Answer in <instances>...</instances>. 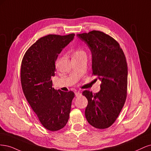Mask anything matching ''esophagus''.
I'll list each match as a JSON object with an SVG mask.
<instances>
[{
  "label": "esophagus",
  "mask_w": 151,
  "mask_h": 151,
  "mask_svg": "<svg viewBox=\"0 0 151 151\" xmlns=\"http://www.w3.org/2000/svg\"><path fill=\"white\" fill-rule=\"evenodd\" d=\"M81 95V93H80V91H77L75 93V96H80Z\"/></svg>",
  "instance_id": "esophagus-1"
}]
</instances>
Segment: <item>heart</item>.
<instances>
[{
    "label": "heart",
    "instance_id": "obj_1",
    "mask_svg": "<svg viewBox=\"0 0 151 151\" xmlns=\"http://www.w3.org/2000/svg\"><path fill=\"white\" fill-rule=\"evenodd\" d=\"M83 52L82 51H80V50H78V51H76L75 52V54H76V53H80V52Z\"/></svg>",
    "mask_w": 151,
    "mask_h": 151
}]
</instances>
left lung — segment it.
Masks as SVG:
<instances>
[{"instance_id": "obj_1", "label": "left lung", "mask_w": 151, "mask_h": 151, "mask_svg": "<svg viewBox=\"0 0 151 151\" xmlns=\"http://www.w3.org/2000/svg\"><path fill=\"white\" fill-rule=\"evenodd\" d=\"M77 36L90 50L92 75L101 81L98 93H82L88 100L86 119L96 129H106L115 122L127 98V61L118 42L103 32L92 31Z\"/></svg>"}]
</instances>
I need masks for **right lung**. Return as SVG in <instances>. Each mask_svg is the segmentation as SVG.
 Returning a JSON list of instances; mask_svg holds the SVG:
<instances>
[{
    "label": "right lung",
    "mask_w": 151,
    "mask_h": 151,
    "mask_svg": "<svg viewBox=\"0 0 151 151\" xmlns=\"http://www.w3.org/2000/svg\"><path fill=\"white\" fill-rule=\"evenodd\" d=\"M75 34L49 35L29 48L21 63V81L24 94L41 124L51 131L65 127L69 119L74 92L52 88L58 55L74 39Z\"/></svg>",
    "instance_id": "add662e5"
}]
</instances>
